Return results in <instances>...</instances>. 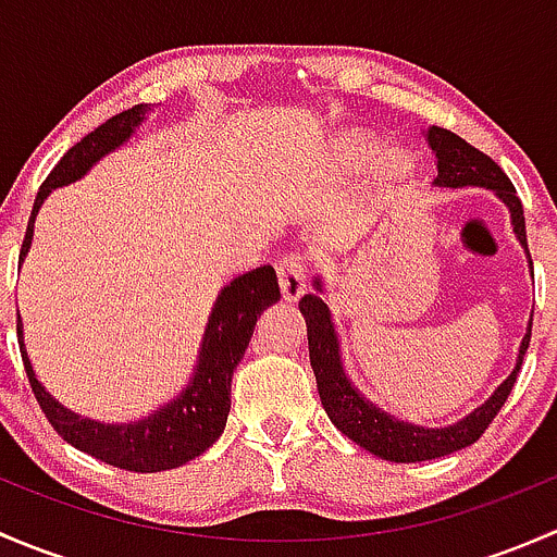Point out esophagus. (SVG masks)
I'll use <instances>...</instances> for the list:
<instances>
[{
    "label": "esophagus",
    "instance_id": "esophagus-1",
    "mask_svg": "<svg viewBox=\"0 0 557 557\" xmlns=\"http://www.w3.org/2000/svg\"><path fill=\"white\" fill-rule=\"evenodd\" d=\"M280 290L283 299L296 301L307 290V258L301 252H288L277 261Z\"/></svg>",
    "mask_w": 557,
    "mask_h": 557
}]
</instances>
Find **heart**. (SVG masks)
<instances>
[{
  "label": "heart",
  "instance_id": "b5f03b06",
  "mask_svg": "<svg viewBox=\"0 0 557 557\" xmlns=\"http://www.w3.org/2000/svg\"><path fill=\"white\" fill-rule=\"evenodd\" d=\"M374 156H377V145H374L372 139H363V137L347 139V143L339 148V159L345 161L347 166H367ZM393 164H398V161H393Z\"/></svg>",
  "mask_w": 557,
  "mask_h": 557
}]
</instances>
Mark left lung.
Segmentation results:
<instances>
[{"mask_svg":"<svg viewBox=\"0 0 557 557\" xmlns=\"http://www.w3.org/2000/svg\"><path fill=\"white\" fill-rule=\"evenodd\" d=\"M429 145L436 153V185H482V188L496 190L504 199V205L512 212V226L515 234L528 250L525 239V215H522L520 196L515 190L512 180L504 174L502 166L476 150L474 145L466 143L463 137L453 134L450 128L431 126L429 128ZM533 269V263H531ZM299 310L307 320V339H310V363L314 380H318L320 401H323L325 412H329L331 423L350 436L356 445L363 450L380 455L385 460H396V463H414V460H431L450 455L460 447H469L485 434L487 425L504 407V401L512 393L515 383H518V372L522 367V356L531 342V329H528L525 339L520 345L518 367L515 372L498 385V391L482 404L480 409L463 418L460 423L450 425V429H420V425H407L401 420H393L391 414L380 412L369 401L358 396V391L347 383L345 372H342L339 361V345H336L334 325H331L329 307L323 305L318 294H307L299 301Z\"/></svg>","mask_w":557,"mask_h":557,"instance_id":"left-lung-1","label":"left lung"}]
</instances>
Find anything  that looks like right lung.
Wrapping results in <instances>:
<instances>
[{
    "instance_id": "obj_1",
    "label": "right lung",
    "mask_w": 557,
    "mask_h": 557,
    "mask_svg": "<svg viewBox=\"0 0 557 557\" xmlns=\"http://www.w3.org/2000/svg\"><path fill=\"white\" fill-rule=\"evenodd\" d=\"M145 110H148L145 104H134L132 110L117 112V115H112L110 121H104L102 126H97L81 143L66 150L64 159L53 166V172L39 185L35 210H32L24 245H21V261H24L26 250L32 245L35 218L45 196L59 188V185H66L81 177V174H86L88 166L102 159L107 150L126 143L132 137L134 126L143 121ZM277 299V274L269 263L232 280V285L221 290L215 307H212L194 383L185 387L183 396H177L172 404H166L164 409L139 420V423H94V420L77 418L75 412H66L55 398H50V393L37 383L29 358H26L18 314L21 358H24L26 377H29L32 391H35L39 409H42L48 423L53 425L61 440L70 442L77 450L104 460V463L115 466V469L139 471V474L177 469V466L188 463L190 458L205 453L207 447L215 445L218 436L226 429L228 409H232V374L237 369L239 358L245 356L258 314Z\"/></svg>"
}]
</instances>
